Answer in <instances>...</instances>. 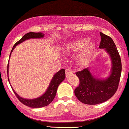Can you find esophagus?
I'll return each mask as SVG.
<instances>
[{
    "mask_svg": "<svg viewBox=\"0 0 129 129\" xmlns=\"http://www.w3.org/2000/svg\"><path fill=\"white\" fill-rule=\"evenodd\" d=\"M65 73H66V75H70V74L72 73L73 71H71V70H70V68H67L65 70Z\"/></svg>",
    "mask_w": 129,
    "mask_h": 129,
    "instance_id": "obj_1",
    "label": "esophagus"
}]
</instances>
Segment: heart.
Instances as JSON below:
<instances>
[{"label":"heart","mask_w":129,"mask_h":129,"mask_svg":"<svg viewBox=\"0 0 129 129\" xmlns=\"http://www.w3.org/2000/svg\"><path fill=\"white\" fill-rule=\"evenodd\" d=\"M87 39H81L76 41L71 42L67 45V51L68 53L80 51L79 58L81 61H84L89 56L93 50V44L87 43Z\"/></svg>","instance_id":"1"}]
</instances>
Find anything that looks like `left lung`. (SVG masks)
<instances>
[{
	"mask_svg": "<svg viewBox=\"0 0 129 129\" xmlns=\"http://www.w3.org/2000/svg\"><path fill=\"white\" fill-rule=\"evenodd\" d=\"M101 36L99 48L104 49L110 54L112 59V73L106 80L95 78L90 73L88 68H85L76 73L80 83L75 88V94L81 102L87 105H96L107 101L114 95L118 87L122 62L118 50L112 38L104 33Z\"/></svg>",
	"mask_w": 129,
	"mask_h": 129,
	"instance_id": "8db88e82",
	"label": "left lung"
}]
</instances>
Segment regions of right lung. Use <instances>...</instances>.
<instances>
[{"instance_id": "add662e5", "label": "right lung", "mask_w": 129, "mask_h": 129, "mask_svg": "<svg viewBox=\"0 0 129 129\" xmlns=\"http://www.w3.org/2000/svg\"><path fill=\"white\" fill-rule=\"evenodd\" d=\"M44 34L42 33H33V32H30L27 34H25L22 38L20 39L19 41L17 42L14 46L12 48V50H11V54L12 52L13 49H14L16 46H17L18 44L22 43L26 39H30V38H41L44 37ZM11 54H10V56H11ZM9 56V58H10ZM8 70H9V63L7 64V76H8ZM65 78V71L64 69H61L59 70L58 73L55 74L53 76V79H52L50 83L49 87H48V90L46 91L45 93L43 95H42L40 97L36 99H33V100H28V99H25L21 98V96H19L14 90L12 88L14 93H15L16 96L18 99V100L23 104L24 105H26V106L29 107L31 108H40L43 107H46L47 105H49L51 102L54 99L56 94L57 89H58V86L59 84L64 80Z\"/></svg>"}]
</instances>
